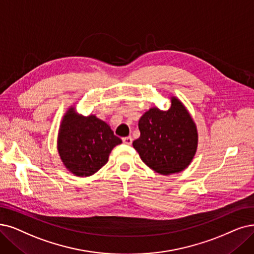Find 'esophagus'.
<instances>
[{
	"label": "esophagus",
	"instance_id": "34e87169",
	"mask_svg": "<svg viewBox=\"0 0 254 254\" xmlns=\"http://www.w3.org/2000/svg\"><path fill=\"white\" fill-rule=\"evenodd\" d=\"M132 137H131V136H127V137H124L123 138V143L124 144H126V145H131V144H132Z\"/></svg>",
	"mask_w": 254,
	"mask_h": 254
}]
</instances>
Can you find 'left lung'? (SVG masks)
<instances>
[{"mask_svg":"<svg viewBox=\"0 0 254 254\" xmlns=\"http://www.w3.org/2000/svg\"><path fill=\"white\" fill-rule=\"evenodd\" d=\"M171 107H151L140 117V135L132 145L140 159L161 175L179 173L187 169L197 152L196 123L181 101L171 96Z\"/></svg>","mask_w":254,"mask_h":254,"instance_id":"left-lung-1","label":"left lung"}]
</instances>
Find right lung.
<instances>
[{
  "label": "right lung",
  "mask_w": 254,
  "mask_h": 254,
  "mask_svg": "<svg viewBox=\"0 0 254 254\" xmlns=\"http://www.w3.org/2000/svg\"><path fill=\"white\" fill-rule=\"evenodd\" d=\"M121 143L106 122L69 106L59 126L57 151L69 173L89 177L107 164L111 150Z\"/></svg>",
  "instance_id": "obj_1"
}]
</instances>
